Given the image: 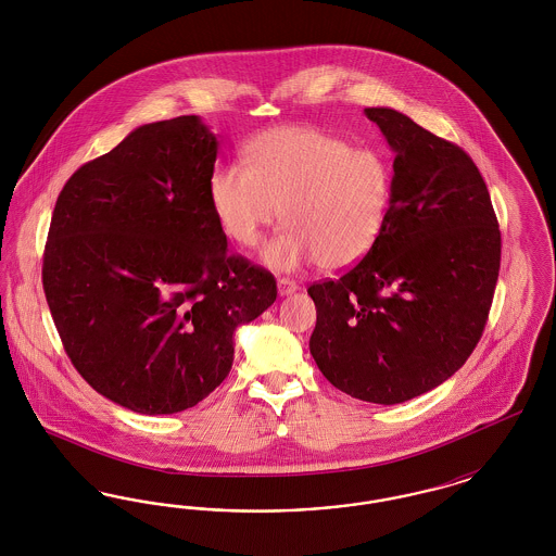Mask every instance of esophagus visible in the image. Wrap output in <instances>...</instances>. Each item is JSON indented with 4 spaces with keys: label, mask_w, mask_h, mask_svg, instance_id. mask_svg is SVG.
Returning a JSON list of instances; mask_svg holds the SVG:
<instances>
[{
    "label": "esophagus",
    "mask_w": 556,
    "mask_h": 556,
    "mask_svg": "<svg viewBox=\"0 0 556 556\" xmlns=\"http://www.w3.org/2000/svg\"><path fill=\"white\" fill-rule=\"evenodd\" d=\"M277 290H279V295H290L293 291H298V283L281 277V279H277Z\"/></svg>",
    "instance_id": "esophagus-1"
}]
</instances>
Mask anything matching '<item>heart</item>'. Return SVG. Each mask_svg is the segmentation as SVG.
<instances>
[{"mask_svg":"<svg viewBox=\"0 0 556 556\" xmlns=\"http://www.w3.org/2000/svg\"><path fill=\"white\" fill-rule=\"evenodd\" d=\"M208 193L218 225L243 248L256 245L283 212L288 229L266 245V265L288 270L317 261L344 270L386 229L394 168L379 148H352L313 127H279L250 143L248 164L218 168Z\"/></svg>","mask_w":556,"mask_h":556,"instance_id":"obj_1","label":"heart"}]
</instances>
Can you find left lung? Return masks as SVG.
Segmentation results:
<instances>
[{"label":"left lung","mask_w":556,"mask_h":556,"mask_svg":"<svg viewBox=\"0 0 556 556\" xmlns=\"http://www.w3.org/2000/svg\"><path fill=\"white\" fill-rule=\"evenodd\" d=\"M365 114L394 150L392 206L358 265L308 288L311 354L348 396L400 404L444 383L476 350L498 281L501 229L465 150L392 108Z\"/></svg>","instance_id":"obj_1"}]
</instances>
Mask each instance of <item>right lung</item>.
I'll list each match as a JSON object with an SVG mask.
<instances>
[{
	"label": "right lung",
	"instance_id": "1",
	"mask_svg": "<svg viewBox=\"0 0 556 556\" xmlns=\"http://www.w3.org/2000/svg\"><path fill=\"white\" fill-rule=\"evenodd\" d=\"M218 141L198 116L129 132L62 187L43 291L64 350L102 396L141 415L195 406L233 365L238 325L277 298L229 254L212 211Z\"/></svg>",
	"mask_w": 556,
	"mask_h": 556
}]
</instances>
